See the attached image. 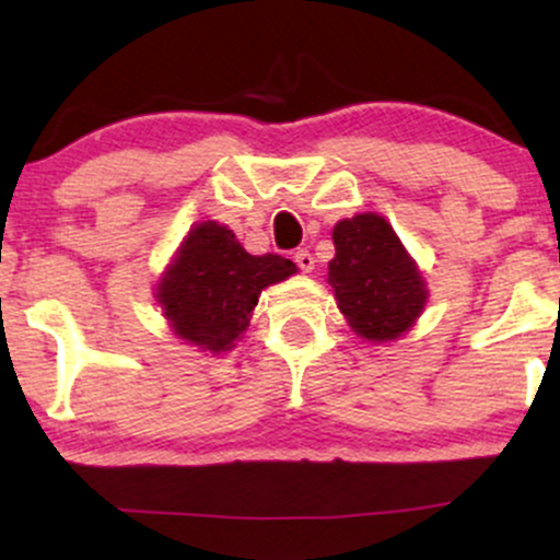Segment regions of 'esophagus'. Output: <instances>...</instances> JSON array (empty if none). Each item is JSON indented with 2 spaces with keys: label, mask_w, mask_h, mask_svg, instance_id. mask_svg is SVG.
<instances>
[{
  "label": "esophagus",
  "mask_w": 560,
  "mask_h": 560,
  "mask_svg": "<svg viewBox=\"0 0 560 560\" xmlns=\"http://www.w3.org/2000/svg\"><path fill=\"white\" fill-rule=\"evenodd\" d=\"M294 262H298L302 273H311L313 266H316V260H313V255L307 253V249H298V253H294Z\"/></svg>",
  "instance_id": "1"
}]
</instances>
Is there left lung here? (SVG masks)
<instances>
[{
  "instance_id": "8db88e82",
  "label": "left lung",
  "mask_w": 560,
  "mask_h": 560,
  "mask_svg": "<svg viewBox=\"0 0 560 560\" xmlns=\"http://www.w3.org/2000/svg\"><path fill=\"white\" fill-rule=\"evenodd\" d=\"M331 240L329 284L352 331L369 342L402 337L421 316L429 289L389 223L376 213L352 215L334 226Z\"/></svg>"
}]
</instances>
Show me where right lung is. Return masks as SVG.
I'll list each match as a JSON object with an SVG mask.
<instances>
[{"mask_svg":"<svg viewBox=\"0 0 560 560\" xmlns=\"http://www.w3.org/2000/svg\"><path fill=\"white\" fill-rule=\"evenodd\" d=\"M298 273L281 255H249L234 231L202 221L186 234L158 284V302L176 337L208 352H226L247 331L266 287Z\"/></svg>","mask_w":560,"mask_h":560,"instance_id":"obj_1","label":"right lung"}]
</instances>
